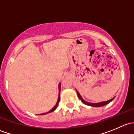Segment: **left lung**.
<instances>
[{
	"label": "left lung",
	"mask_w": 134,
	"mask_h": 134,
	"mask_svg": "<svg viewBox=\"0 0 134 134\" xmlns=\"http://www.w3.org/2000/svg\"><path fill=\"white\" fill-rule=\"evenodd\" d=\"M76 93H77V94H78V98L80 99V100L82 101V102H83L84 104L86 105H87V106H92V107H101V106H105V105L108 104H109V102H111L112 100H113V99H114L115 97H113V98H111V99L109 100H107V101H103V102H98V103H92V102H87V101H86L85 100L83 99V98L82 97V96L80 95V94L79 92H78V91L76 90Z\"/></svg>",
	"instance_id": "1"
}]
</instances>
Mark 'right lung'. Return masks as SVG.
<instances>
[{"label": "right lung", "mask_w": 134, "mask_h": 134, "mask_svg": "<svg viewBox=\"0 0 134 134\" xmlns=\"http://www.w3.org/2000/svg\"><path fill=\"white\" fill-rule=\"evenodd\" d=\"M58 89H59V94H58V100H57V102H56V105H55L54 106L53 108H52V109H51V110L49 111L48 112H47V113H41V114H40L41 115H45V114H47V113H51V112L54 111L55 110L56 108H57L58 107V105L59 102V100H60V90H61V83H59V86H58Z\"/></svg>", "instance_id": "right-lung-1"}]
</instances>
